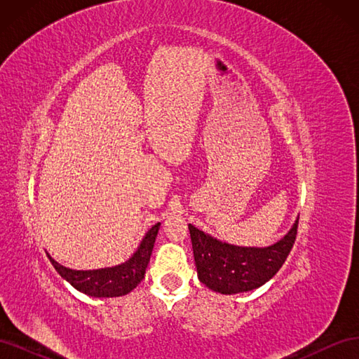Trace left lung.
<instances>
[{
  "label": "left lung",
  "instance_id": "8db88e82",
  "mask_svg": "<svg viewBox=\"0 0 359 359\" xmlns=\"http://www.w3.org/2000/svg\"><path fill=\"white\" fill-rule=\"evenodd\" d=\"M297 227L298 217L274 244L245 247L222 241L189 224L199 281L223 295H235L264 286L285 264L295 243Z\"/></svg>",
  "mask_w": 359,
  "mask_h": 359
}]
</instances>
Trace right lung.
Wrapping results in <instances>:
<instances>
[{"label": "right lung", "mask_w": 359, "mask_h": 359, "mask_svg": "<svg viewBox=\"0 0 359 359\" xmlns=\"http://www.w3.org/2000/svg\"><path fill=\"white\" fill-rule=\"evenodd\" d=\"M158 229L160 223L151 227L132 257H128L126 262L115 266L86 271L72 269L58 264L49 253L48 257L53 268L58 271V274L85 295L94 298L124 297L144 280L151 255H153Z\"/></svg>", "instance_id": "1"}]
</instances>
